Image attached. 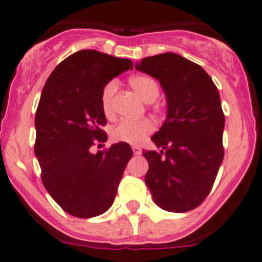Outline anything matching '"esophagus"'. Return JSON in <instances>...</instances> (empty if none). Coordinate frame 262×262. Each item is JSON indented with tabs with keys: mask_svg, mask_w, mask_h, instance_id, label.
<instances>
[{
	"mask_svg": "<svg viewBox=\"0 0 262 262\" xmlns=\"http://www.w3.org/2000/svg\"><path fill=\"white\" fill-rule=\"evenodd\" d=\"M133 152H134V155H136V156H139V155H141V149H140V147H138V145H133Z\"/></svg>",
	"mask_w": 262,
	"mask_h": 262,
	"instance_id": "34e87169",
	"label": "esophagus"
}]
</instances>
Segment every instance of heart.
Here are the masks:
<instances>
[{"mask_svg":"<svg viewBox=\"0 0 262 262\" xmlns=\"http://www.w3.org/2000/svg\"><path fill=\"white\" fill-rule=\"evenodd\" d=\"M129 85L145 102H153L160 95V85L157 80L149 75H134L128 80ZM117 92V81L106 83L101 92V110L105 117L112 118L114 115V95ZM155 131L152 121L148 118L122 119L112 128V139L127 144L143 143Z\"/></svg>","mask_w":262,"mask_h":262,"instance_id":"obj_1","label":"heart"}]
</instances>
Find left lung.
I'll list each match as a JSON object with an SVG mask.
<instances>
[{"label":"left lung","mask_w":262,"mask_h":262,"mask_svg":"<svg viewBox=\"0 0 262 262\" xmlns=\"http://www.w3.org/2000/svg\"><path fill=\"white\" fill-rule=\"evenodd\" d=\"M136 69L158 79L167 98V118L144 150L145 183L167 212L195 209L212 191L222 160L225 114L215 84L200 64L174 53L147 57Z\"/></svg>","instance_id":"left-lung-1"}]
</instances>
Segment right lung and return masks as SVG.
Returning <instances> with one entry per match:
<instances>
[{"mask_svg":"<svg viewBox=\"0 0 262 262\" xmlns=\"http://www.w3.org/2000/svg\"><path fill=\"white\" fill-rule=\"evenodd\" d=\"M133 62L93 49L74 53L48 78L36 110L35 155L49 195L69 214L91 218L114 203L124 167L133 157L127 143L96 155L91 148L106 141L101 92Z\"/></svg>","mask_w":262,"mask_h":262,"instance_id":"right-lung-1","label":"right lung"}]
</instances>
